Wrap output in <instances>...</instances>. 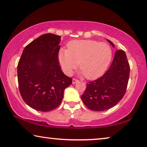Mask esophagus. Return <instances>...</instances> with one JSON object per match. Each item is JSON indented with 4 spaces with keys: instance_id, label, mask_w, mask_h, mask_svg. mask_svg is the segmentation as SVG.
<instances>
[{
    "instance_id": "esophagus-1",
    "label": "esophagus",
    "mask_w": 147,
    "mask_h": 147,
    "mask_svg": "<svg viewBox=\"0 0 147 147\" xmlns=\"http://www.w3.org/2000/svg\"><path fill=\"white\" fill-rule=\"evenodd\" d=\"M78 81H79V80H78V79H76V78H73V84H76V83L78 82Z\"/></svg>"
}]
</instances>
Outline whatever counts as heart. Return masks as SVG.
I'll use <instances>...</instances> for the list:
<instances>
[{
  "label": "heart",
  "instance_id": "heart-1",
  "mask_svg": "<svg viewBox=\"0 0 147 147\" xmlns=\"http://www.w3.org/2000/svg\"><path fill=\"white\" fill-rule=\"evenodd\" d=\"M58 58L66 74L73 73L80 63L79 68L86 78L94 79L108 68L112 58V50L104 42L75 40L69 43L68 49L59 50Z\"/></svg>",
  "mask_w": 147,
  "mask_h": 147
}]
</instances>
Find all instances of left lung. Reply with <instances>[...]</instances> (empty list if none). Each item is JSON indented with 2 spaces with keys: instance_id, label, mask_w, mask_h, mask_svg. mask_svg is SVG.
I'll return each instance as SVG.
<instances>
[{
  "instance_id": "1",
  "label": "left lung",
  "mask_w": 147,
  "mask_h": 147,
  "mask_svg": "<svg viewBox=\"0 0 147 147\" xmlns=\"http://www.w3.org/2000/svg\"><path fill=\"white\" fill-rule=\"evenodd\" d=\"M108 41L114 47L112 42ZM130 70L125 52L117 50L108 71L100 78L87 84L86 90L81 96L84 104L89 109L96 111L115 106L126 93Z\"/></svg>"
}]
</instances>
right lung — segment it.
Wrapping results in <instances>:
<instances>
[{
	"mask_svg": "<svg viewBox=\"0 0 147 147\" xmlns=\"http://www.w3.org/2000/svg\"><path fill=\"white\" fill-rule=\"evenodd\" d=\"M61 37L45 34L23 50L17 65L19 89L23 100L36 110L49 111L61 104L73 79L61 71L58 59Z\"/></svg>",
	"mask_w": 147,
	"mask_h": 147,
	"instance_id": "1",
	"label": "right lung"
}]
</instances>
